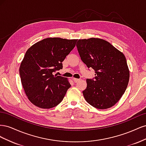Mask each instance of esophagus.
Segmentation results:
<instances>
[{"instance_id":"34e87169","label":"esophagus","mask_w":146,"mask_h":146,"mask_svg":"<svg viewBox=\"0 0 146 146\" xmlns=\"http://www.w3.org/2000/svg\"><path fill=\"white\" fill-rule=\"evenodd\" d=\"M72 80H73V81H74L75 83H77L78 82H79V81L80 80V79H78V78H72Z\"/></svg>"}]
</instances>
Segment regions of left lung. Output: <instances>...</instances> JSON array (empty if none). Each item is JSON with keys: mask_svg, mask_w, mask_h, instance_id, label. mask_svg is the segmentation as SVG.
I'll use <instances>...</instances> for the list:
<instances>
[{"mask_svg": "<svg viewBox=\"0 0 146 146\" xmlns=\"http://www.w3.org/2000/svg\"><path fill=\"white\" fill-rule=\"evenodd\" d=\"M76 46L83 62L96 73L93 79H86L84 98L94 108H111L120 100L129 83L130 71L125 55L100 38L78 39Z\"/></svg>", "mask_w": 146, "mask_h": 146, "instance_id": "left-lung-1", "label": "left lung"}]
</instances>
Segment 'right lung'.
Wrapping results in <instances>:
<instances>
[{"instance_id": "right-lung-1", "label": "right lung", "mask_w": 146, "mask_h": 146, "mask_svg": "<svg viewBox=\"0 0 146 146\" xmlns=\"http://www.w3.org/2000/svg\"><path fill=\"white\" fill-rule=\"evenodd\" d=\"M77 41L48 38L35 43L26 52L19 74L25 93L34 105L49 109L63 100L71 85L67 78L54 72L63 69L62 62Z\"/></svg>"}]
</instances>
